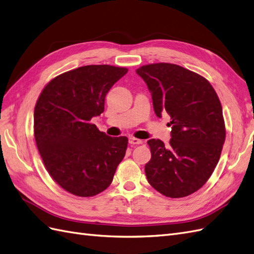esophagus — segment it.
I'll return each instance as SVG.
<instances>
[{
	"mask_svg": "<svg viewBox=\"0 0 254 254\" xmlns=\"http://www.w3.org/2000/svg\"><path fill=\"white\" fill-rule=\"evenodd\" d=\"M128 142L131 145H140V144H142V140H140L138 138H135V137H129Z\"/></svg>",
	"mask_w": 254,
	"mask_h": 254,
	"instance_id": "34e87169",
	"label": "esophagus"
}]
</instances>
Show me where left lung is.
Wrapping results in <instances>:
<instances>
[{
  "label": "left lung",
  "mask_w": 254,
  "mask_h": 254,
  "mask_svg": "<svg viewBox=\"0 0 254 254\" xmlns=\"http://www.w3.org/2000/svg\"><path fill=\"white\" fill-rule=\"evenodd\" d=\"M136 73L151 92L155 115L167 113L172 126L170 145L148 140V183L167 197L188 196L210 178L222 151L225 126L219 97L206 78L176 64H148Z\"/></svg>",
  "instance_id": "1"
}]
</instances>
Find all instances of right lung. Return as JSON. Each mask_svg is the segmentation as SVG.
<instances>
[{"label":"right lung","mask_w":254,"mask_h":254,"mask_svg":"<svg viewBox=\"0 0 254 254\" xmlns=\"http://www.w3.org/2000/svg\"><path fill=\"white\" fill-rule=\"evenodd\" d=\"M126 67L86 65L55 77L38 96L34 137L47 172L65 191L94 196L112 184L126 155V136L110 137L91 123Z\"/></svg>","instance_id":"obj_1"}]
</instances>
